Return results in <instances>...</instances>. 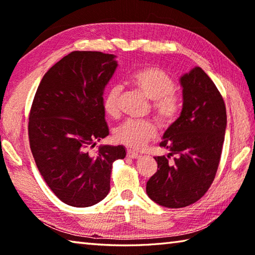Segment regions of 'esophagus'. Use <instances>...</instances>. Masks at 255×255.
I'll return each instance as SVG.
<instances>
[{"instance_id":"esophagus-1","label":"esophagus","mask_w":255,"mask_h":255,"mask_svg":"<svg viewBox=\"0 0 255 255\" xmlns=\"http://www.w3.org/2000/svg\"><path fill=\"white\" fill-rule=\"evenodd\" d=\"M127 156L130 157V158H138V157H140V154L136 152V150L127 149Z\"/></svg>"}]
</instances>
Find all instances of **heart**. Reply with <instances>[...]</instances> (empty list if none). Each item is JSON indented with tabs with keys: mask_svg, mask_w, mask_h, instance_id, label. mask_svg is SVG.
I'll list each match as a JSON object with an SVG mask.
<instances>
[{
	"mask_svg": "<svg viewBox=\"0 0 255 255\" xmlns=\"http://www.w3.org/2000/svg\"><path fill=\"white\" fill-rule=\"evenodd\" d=\"M128 83L150 100V110L159 124L170 126L179 117L182 98L174 90V81L163 70L155 66L138 68L128 76ZM118 86L107 92L103 107L107 115L117 117L119 114ZM157 135V127L150 120H126L116 129L115 138L119 143L132 148H139Z\"/></svg>",
	"mask_w": 255,
	"mask_h": 255,
	"instance_id": "b5f03b06",
	"label": "heart"
}]
</instances>
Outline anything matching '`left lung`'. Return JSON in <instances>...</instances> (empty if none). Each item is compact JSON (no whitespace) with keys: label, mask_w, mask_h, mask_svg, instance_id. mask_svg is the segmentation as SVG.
I'll return each instance as SVG.
<instances>
[{"label":"left lung","mask_w":255,"mask_h":255,"mask_svg":"<svg viewBox=\"0 0 255 255\" xmlns=\"http://www.w3.org/2000/svg\"><path fill=\"white\" fill-rule=\"evenodd\" d=\"M180 84L182 111L159 144L170 153L155 157L157 171L146 184L147 196L166 208L187 207L207 192L218 169L227 124L223 97L204 70L193 67L180 77Z\"/></svg>","instance_id":"1"}]
</instances>
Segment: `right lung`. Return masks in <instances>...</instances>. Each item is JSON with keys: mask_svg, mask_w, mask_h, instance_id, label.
<instances>
[{"mask_svg": "<svg viewBox=\"0 0 255 255\" xmlns=\"http://www.w3.org/2000/svg\"><path fill=\"white\" fill-rule=\"evenodd\" d=\"M117 66L112 54L72 51L49 68L34 96L30 148L46 183L68 206L82 208L105 199L112 163L126 156L123 145L91 150L109 135L103 92Z\"/></svg>", "mask_w": 255, "mask_h": 255, "instance_id": "add662e5", "label": "right lung"}]
</instances>
